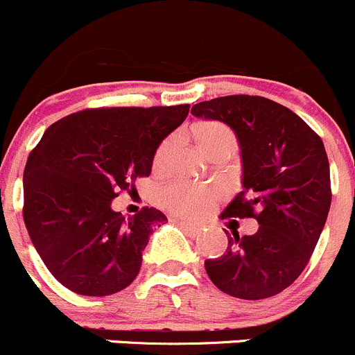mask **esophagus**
Wrapping results in <instances>:
<instances>
[{
    "label": "esophagus",
    "instance_id": "esophagus-1",
    "mask_svg": "<svg viewBox=\"0 0 355 355\" xmlns=\"http://www.w3.org/2000/svg\"><path fill=\"white\" fill-rule=\"evenodd\" d=\"M178 223L181 224L186 231H189L191 234H200L203 230V224H200V223H191V220H184V219H178Z\"/></svg>",
    "mask_w": 355,
    "mask_h": 355
}]
</instances>
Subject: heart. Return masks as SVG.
Here are the masks:
<instances>
[{
	"instance_id": "1",
	"label": "heart",
	"mask_w": 355,
	"mask_h": 355,
	"mask_svg": "<svg viewBox=\"0 0 355 355\" xmlns=\"http://www.w3.org/2000/svg\"><path fill=\"white\" fill-rule=\"evenodd\" d=\"M195 135L198 138L200 145L205 152L216 148L219 145H234L236 146V138H234L233 131L226 128L220 122H203V124L196 125ZM171 150V139L164 141L159 146L155 153V166H160L166 160L167 153ZM219 193L214 188H207V186H189L184 182H174V184L167 186L162 191V202L166 207L178 214H184V216H200V214L207 212L209 207L216 202Z\"/></svg>"
}]
</instances>
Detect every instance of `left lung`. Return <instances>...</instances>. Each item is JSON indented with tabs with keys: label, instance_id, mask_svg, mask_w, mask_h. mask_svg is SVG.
<instances>
[{
	"label": "left lung",
	"instance_id": "obj_1",
	"mask_svg": "<svg viewBox=\"0 0 355 355\" xmlns=\"http://www.w3.org/2000/svg\"><path fill=\"white\" fill-rule=\"evenodd\" d=\"M191 114L224 122L240 143L243 191L223 217L259 223L250 236L233 231L226 254L205 261L207 275L231 297L278 295L305 269L328 217L331 184L324 145L290 108L262 96L214 98L193 105Z\"/></svg>",
	"mask_w": 355,
	"mask_h": 355
}]
</instances>
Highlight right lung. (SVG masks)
I'll list each match as a JSON object with an SVG mask.
<instances>
[{
    "label": "right lung",
    "instance_id": "add662e5",
    "mask_svg": "<svg viewBox=\"0 0 355 355\" xmlns=\"http://www.w3.org/2000/svg\"><path fill=\"white\" fill-rule=\"evenodd\" d=\"M189 105L76 112L51 124L24 171V223L48 271L73 293L105 297L138 276L153 226L167 220L145 207L124 219L121 191L148 178L166 136Z\"/></svg>",
    "mask_w": 355,
    "mask_h": 355
}]
</instances>
